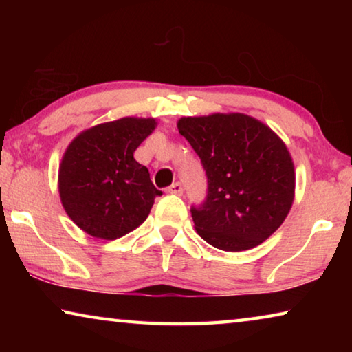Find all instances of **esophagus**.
Returning <instances> with one entry per match:
<instances>
[{
	"mask_svg": "<svg viewBox=\"0 0 352 352\" xmlns=\"http://www.w3.org/2000/svg\"><path fill=\"white\" fill-rule=\"evenodd\" d=\"M168 192L170 194H177V195H182L183 194V186L182 183H174L172 186L168 188Z\"/></svg>",
	"mask_w": 352,
	"mask_h": 352,
	"instance_id": "34e87169",
	"label": "esophagus"
}]
</instances>
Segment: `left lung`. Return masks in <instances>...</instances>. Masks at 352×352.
Here are the masks:
<instances>
[{"instance_id": "8db88e82", "label": "left lung", "mask_w": 352, "mask_h": 352, "mask_svg": "<svg viewBox=\"0 0 352 352\" xmlns=\"http://www.w3.org/2000/svg\"><path fill=\"white\" fill-rule=\"evenodd\" d=\"M177 127L208 177L205 204L190 210L201 239L223 252L269 239L295 199V166L285 142L243 113L183 116Z\"/></svg>"}]
</instances>
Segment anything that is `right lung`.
<instances>
[{
	"instance_id": "obj_1",
	"label": "right lung",
	"mask_w": 352,
	"mask_h": 352,
	"mask_svg": "<svg viewBox=\"0 0 352 352\" xmlns=\"http://www.w3.org/2000/svg\"><path fill=\"white\" fill-rule=\"evenodd\" d=\"M157 127L155 118L126 116L83 130L58 168V194L68 217L87 234L115 241L144 222L162 190L133 158Z\"/></svg>"
}]
</instances>
